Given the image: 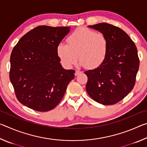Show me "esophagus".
<instances>
[{"instance_id":"34e87169","label":"esophagus","mask_w":147,"mask_h":147,"mask_svg":"<svg viewBox=\"0 0 147 147\" xmlns=\"http://www.w3.org/2000/svg\"><path fill=\"white\" fill-rule=\"evenodd\" d=\"M82 73V71H75V76L78 75V74H81Z\"/></svg>"}]
</instances>
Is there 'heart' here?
I'll use <instances>...</instances> for the list:
<instances>
[{
  "label": "heart",
  "instance_id": "obj_1",
  "mask_svg": "<svg viewBox=\"0 0 147 147\" xmlns=\"http://www.w3.org/2000/svg\"><path fill=\"white\" fill-rule=\"evenodd\" d=\"M108 42L102 33L86 28H79L67 38V44L61 43L57 47V54L62 65L71 68L76 63L88 69L100 66L106 58Z\"/></svg>",
  "mask_w": 147,
  "mask_h": 147
}]
</instances>
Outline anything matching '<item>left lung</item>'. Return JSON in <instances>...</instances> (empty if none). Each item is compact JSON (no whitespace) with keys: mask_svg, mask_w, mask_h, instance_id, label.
I'll use <instances>...</instances> for the list:
<instances>
[{"mask_svg":"<svg viewBox=\"0 0 147 147\" xmlns=\"http://www.w3.org/2000/svg\"><path fill=\"white\" fill-rule=\"evenodd\" d=\"M88 27L103 34L108 47L100 65L85 71L88 78L86 91L98 103L112 105L132 90L139 66L138 50L128 35L118 27L103 23Z\"/></svg>","mask_w":147,"mask_h":147,"instance_id":"8db88e82","label":"left lung"}]
</instances>
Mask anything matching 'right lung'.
Here are the masks:
<instances>
[{
    "mask_svg": "<svg viewBox=\"0 0 147 147\" xmlns=\"http://www.w3.org/2000/svg\"><path fill=\"white\" fill-rule=\"evenodd\" d=\"M70 30V26H39L24 35L14 47L9 79L23 105L48 111L63 98L75 71L63 68L56 49Z\"/></svg>",
    "mask_w": 147,
    "mask_h": 147,
    "instance_id": "add662e5",
    "label": "right lung"
}]
</instances>
